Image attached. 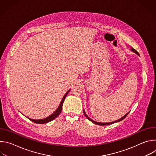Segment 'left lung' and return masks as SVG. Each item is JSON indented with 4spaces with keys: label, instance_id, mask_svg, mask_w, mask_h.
<instances>
[{
    "label": "left lung",
    "instance_id": "left-lung-1",
    "mask_svg": "<svg viewBox=\"0 0 156 156\" xmlns=\"http://www.w3.org/2000/svg\"><path fill=\"white\" fill-rule=\"evenodd\" d=\"M131 51H132V52H135V54H136L137 55H138L139 56H140V54H139V53L135 49H133V48H131ZM83 112H84V115H85V117L89 120H90L91 122H92L93 123H94V124H96V125H102V126H103V125H111V124H113V123H116V122H120V121H121V120H123L126 117V115L128 114V113L129 112H128L126 114H125L123 117H122L121 119H119V120H116V121H114V122H108V123H101V122H95V121H94V120H93L92 119H91L90 117H88V116L86 114V113H85V112H84V110H83Z\"/></svg>",
    "mask_w": 156,
    "mask_h": 156
}]
</instances>
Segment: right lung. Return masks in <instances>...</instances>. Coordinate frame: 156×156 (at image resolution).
<instances>
[{
    "instance_id": "right-lung-1",
    "label": "right lung",
    "mask_w": 156,
    "mask_h": 156,
    "mask_svg": "<svg viewBox=\"0 0 156 156\" xmlns=\"http://www.w3.org/2000/svg\"><path fill=\"white\" fill-rule=\"evenodd\" d=\"M70 91V90H69L67 92H66V93H65V94L64 96L63 97V99H62V101H61V102H60V104L58 107L57 108V110L55 111V112H54L53 114H52L51 115H49V117H46V119H40V120H33V119H30V118H28V119H29L31 121H32V122H34V123H39V124H43V123H48V122H49L53 120L54 119H55L56 117H57L60 115V112H61V111H62V105H63V101H64V100H65V99L66 95L68 94V93H69Z\"/></svg>"
}]
</instances>
